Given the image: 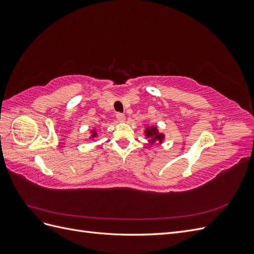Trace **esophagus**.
Returning <instances> with one entry per match:
<instances>
[{
	"label": "esophagus",
	"instance_id": "esophagus-1",
	"mask_svg": "<svg viewBox=\"0 0 254 254\" xmlns=\"http://www.w3.org/2000/svg\"><path fill=\"white\" fill-rule=\"evenodd\" d=\"M117 120L120 122V123H123V122H125V114H123V113H117Z\"/></svg>",
	"mask_w": 254,
	"mask_h": 254
}]
</instances>
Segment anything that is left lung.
I'll use <instances>...</instances> for the list:
<instances>
[{"label":"left lung","mask_w":254,"mask_h":254,"mask_svg":"<svg viewBox=\"0 0 254 254\" xmlns=\"http://www.w3.org/2000/svg\"><path fill=\"white\" fill-rule=\"evenodd\" d=\"M145 136L149 137L150 144H153L156 141H159V143L161 144L164 140V134L159 132L157 126H151V127L146 128L145 129Z\"/></svg>","instance_id":"8db88e82"}]
</instances>
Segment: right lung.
<instances>
[{"label": "right lung", "mask_w": 254, "mask_h": 254, "mask_svg": "<svg viewBox=\"0 0 254 254\" xmlns=\"http://www.w3.org/2000/svg\"><path fill=\"white\" fill-rule=\"evenodd\" d=\"M91 137H92V139H94V137H96L97 136V131H96V130L94 129V130H92V131H91ZM91 137H90V139H91Z\"/></svg>", "instance_id": "1"}]
</instances>
